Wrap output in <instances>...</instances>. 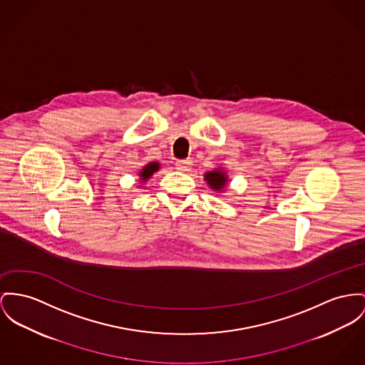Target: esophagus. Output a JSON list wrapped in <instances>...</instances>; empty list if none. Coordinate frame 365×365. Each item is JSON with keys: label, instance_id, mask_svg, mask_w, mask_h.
I'll return each mask as SVG.
<instances>
[{"label": "esophagus", "instance_id": "1", "mask_svg": "<svg viewBox=\"0 0 365 365\" xmlns=\"http://www.w3.org/2000/svg\"><path fill=\"white\" fill-rule=\"evenodd\" d=\"M192 166V160L187 159V160H178L177 162V169L181 171H188Z\"/></svg>", "mask_w": 365, "mask_h": 365}]
</instances>
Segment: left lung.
I'll return each mask as SVG.
<instances>
[{"label":"left lung","instance_id":"left-lung-1","mask_svg":"<svg viewBox=\"0 0 365 365\" xmlns=\"http://www.w3.org/2000/svg\"><path fill=\"white\" fill-rule=\"evenodd\" d=\"M205 181L207 182L209 188L221 194L222 191H225L227 185H228V175L227 171L222 170L221 168H217L215 170L206 171L203 175Z\"/></svg>","mask_w":365,"mask_h":365}]
</instances>
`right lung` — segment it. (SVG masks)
<instances>
[{
    "mask_svg": "<svg viewBox=\"0 0 365 365\" xmlns=\"http://www.w3.org/2000/svg\"><path fill=\"white\" fill-rule=\"evenodd\" d=\"M160 169V163L159 162H149V163H146L145 166L140 170V173H138V177H140V182L141 184H144V182H146L156 171L159 170Z\"/></svg>",
    "mask_w": 365,
    "mask_h": 365,
    "instance_id": "right-lung-1",
    "label": "right lung"
}]
</instances>
